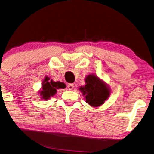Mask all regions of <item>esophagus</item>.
I'll return each instance as SVG.
<instances>
[{
	"label": "esophagus",
	"instance_id": "34e87169",
	"mask_svg": "<svg viewBox=\"0 0 154 154\" xmlns=\"http://www.w3.org/2000/svg\"><path fill=\"white\" fill-rule=\"evenodd\" d=\"M74 84H72V83H69V84H68L67 85V88H68V89H69V90H72L73 89V88H74Z\"/></svg>",
	"mask_w": 154,
	"mask_h": 154
}]
</instances>
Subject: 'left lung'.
I'll return each instance as SVG.
<instances>
[{"label": "left lung", "instance_id": "obj_1", "mask_svg": "<svg viewBox=\"0 0 154 154\" xmlns=\"http://www.w3.org/2000/svg\"><path fill=\"white\" fill-rule=\"evenodd\" d=\"M86 85L80 88L86 98L87 103L93 107L104 103L109 96V90L105 84L97 76L89 75L85 79Z\"/></svg>", "mask_w": 154, "mask_h": 154}]
</instances>
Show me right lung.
<instances>
[{"label":"right lung","mask_w":154,"mask_h":154,"mask_svg":"<svg viewBox=\"0 0 154 154\" xmlns=\"http://www.w3.org/2000/svg\"><path fill=\"white\" fill-rule=\"evenodd\" d=\"M49 78L46 77L42 83V90L41 91V95L42 96V98L47 100L53 96L56 93V89H64L65 87V85L60 82H53L51 80L49 82Z\"/></svg>","instance_id":"1"}]
</instances>
